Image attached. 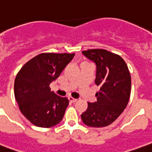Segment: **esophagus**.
<instances>
[{"label":"esophagus","mask_w":152,"mask_h":152,"mask_svg":"<svg viewBox=\"0 0 152 152\" xmlns=\"http://www.w3.org/2000/svg\"><path fill=\"white\" fill-rule=\"evenodd\" d=\"M69 102H72V103H73V102H77V99H74V98H72V97H69Z\"/></svg>","instance_id":"1"}]
</instances>
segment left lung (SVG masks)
Here are the masks:
<instances>
[{
  "mask_svg": "<svg viewBox=\"0 0 152 152\" xmlns=\"http://www.w3.org/2000/svg\"><path fill=\"white\" fill-rule=\"evenodd\" d=\"M83 55L96 65L95 83L100 86L97 102H88L81 114L86 125L102 128L112 124L127 107L131 95V80L125 60L119 55L104 49H89Z\"/></svg>",
  "mask_w": 152,
  "mask_h": 152,
  "instance_id": "obj_1",
  "label": "left lung"
}]
</instances>
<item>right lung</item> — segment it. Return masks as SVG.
<instances>
[{"label": "right lung", "mask_w": 152, "mask_h": 152, "mask_svg": "<svg viewBox=\"0 0 152 152\" xmlns=\"http://www.w3.org/2000/svg\"><path fill=\"white\" fill-rule=\"evenodd\" d=\"M74 56L75 53H40L25 63L17 74L15 98L23 115L36 126L50 128L63 119L69 100L51 92L49 86Z\"/></svg>", "instance_id": "right-lung-1"}]
</instances>
